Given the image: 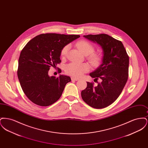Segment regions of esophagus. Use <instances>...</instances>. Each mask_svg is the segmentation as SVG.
Segmentation results:
<instances>
[{
  "mask_svg": "<svg viewBox=\"0 0 148 148\" xmlns=\"http://www.w3.org/2000/svg\"><path fill=\"white\" fill-rule=\"evenodd\" d=\"M71 80H75V81H77L79 80V79L78 78H76V77H71Z\"/></svg>",
  "mask_w": 148,
  "mask_h": 148,
  "instance_id": "1",
  "label": "esophagus"
}]
</instances>
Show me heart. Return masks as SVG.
<instances>
[{
    "label": "heart",
    "mask_w": 148,
    "mask_h": 148,
    "mask_svg": "<svg viewBox=\"0 0 148 148\" xmlns=\"http://www.w3.org/2000/svg\"><path fill=\"white\" fill-rule=\"evenodd\" d=\"M77 47L79 50L85 56H88V59L94 66H98L101 59L100 54L93 53L94 47L91 43L86 40H81L77 42ZM69 48V45L65 46L61 51L62 56H66L68 50ZM89 70V65L88 64H79L77 63H71L65 66V72L68 75L74 77H80L84 73Z\"/></svg>",
    "instance_id": "b5f03b06"
}]
</instances>
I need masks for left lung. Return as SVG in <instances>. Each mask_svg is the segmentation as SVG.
Wrapping results in <instances>:
<instances>
[{"label":"left lung","mask_w":148,"mask_h":148,"mask_svg":"<svg viewBox=\"0 0 148 148\" xmlns=\"http://www.w3.org/2000/svg\"><path fill=\"white\" fill-rule=\"evenodd\" d=\"M97 43L103 50L102 63L90 73L100 82L95 86L86 82V89L81 92L83 100L89 106L101 109L110 106L119 97L128 78L129 59L123 43L106 34L84 35Z\"/></svg>","instance_id":"8db88e82"}]
</instances>
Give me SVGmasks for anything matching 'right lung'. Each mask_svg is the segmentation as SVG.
Masks as SVG:
<instances>
[{"mask_svg":"<svg viewBox=\"0 0 148 148\" xmlns=\"http://www.w3.org/2000/svg\"><path fill=\"white\" fill-rule=\"evenodd\" d=\"M80 37L79 35L47 33L38 35L21 50L18 61V77L28 98L35 104L50 106L60 98L71 78L48 74L50 68L61 62V51L65 46ZM59 72L62 71L59 69Z\"/></svg>","mask_w":148,"mask_h":148,"instance_id":"1","label":"right lung"}]
</instances>
